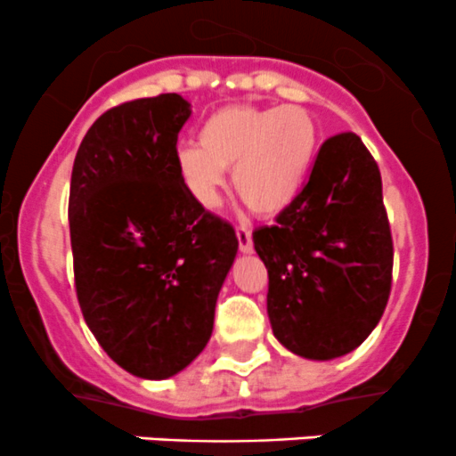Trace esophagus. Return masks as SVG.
<instances>
[{
  "instance_id": "esophagus-1",
  "label": "esophagus",
  "mask_w": 456,
  "mask_h": 456,
  "mask_svg": "<svg viewBox=\"0 0 456 456\" xmlns=\"http://www.w3.org/2000/svg\"><path fill=\"white\" fill-rule=\"evenodd\" d=\"M236 238H238V247H240L242 254H249V251L254 249V238H251L249 227H238Z\"/></svg>"
}]
</instances>
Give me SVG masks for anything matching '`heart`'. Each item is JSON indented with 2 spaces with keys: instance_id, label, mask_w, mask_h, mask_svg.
I'll list each match as a JSON object with an SVG mask.
<instances>
[{
  "instance_id": "heart-1",
  "label": "heart",
  "mask_w": 456,
  "mask_h": 456,
  "mask_svg": "<svg viewBox=\"0 0 456 456\" xmlns=\"http://www.w3.org/2000/svg\"><path fill=\"white\" fill-rule=\"evenodd\" d=\"M317 154V121L302 105H227L211 114L199 145L176 151L183 183L202 207L218 205L224 172L257 216H275L305 190Z\"/></svg>"
}]
</instances>
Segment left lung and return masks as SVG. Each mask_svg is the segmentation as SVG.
<instances>
[{
	"label": "left lung",
	"mask_w": 456,
	"mask_h": 456,
	"mask_svg": "<svg viewBox=\"0 0 456 456\" xmlns=\"http://www.w3.org/2000/svg\"><path fill=\"white\" fill-rule=\"evenodd\" d=\"M254 247L284 348L324 362L369 338L390 296L393 236L379 167L360 136L342 132L322 142L305 190L275 224L256 229Z\"/></svg>",
	"instance_id": "left-lung-1"
}]
</instances>
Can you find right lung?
<instances>
[{
  "label": "right lung",
  "instance_id": "1",
  "mask_svg": "<svg viewBox=\"0 0 456 456\" xmlns=\"http://www.w3.org/2000/svg\"><path fill=\"white\" fill-rule=\"evenodd\" d=\"M191 114L159 94L101 114L70 181L75 287L87 329L121 369L167 379L200 355L238 251L227 220L191 196L176 167Z\"/></svg>",
  "mask_w": 456,
  "mask_h": 456
}]
</instances>
